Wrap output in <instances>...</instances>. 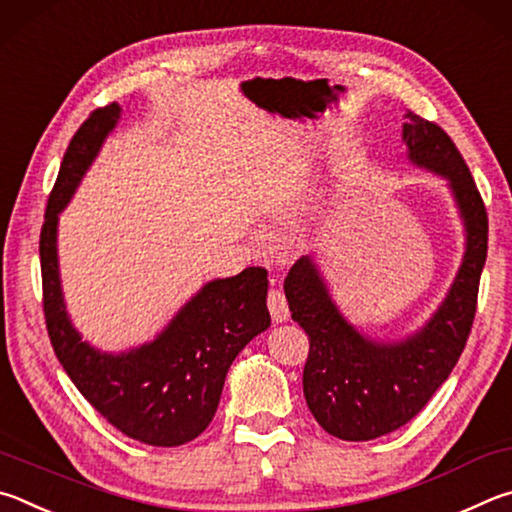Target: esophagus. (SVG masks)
Wrapping results in <instances>:
<instances>
[{
	"instance_id": "1",
	"label": "esophagus",
	"mask_w": 512,
	"mask_h": 512,
	"mask_svg": "<svg viewBox=\"0 0 512 512\" xmlns=\"http://www.w3.org/2000/svg\"><path fill=\"white\" fill-rule=\"evenodd\" d=\"M267 308H270V315L276 324H283V321L290 319L288 299H285L281 290H270V294H267Z\"/></svg>"
}]
</instances>
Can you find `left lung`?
Returning <instances> with one entry per match:
<instances>
[{
    "instance_id": "1",
    "label": "left lung",
    "mask_w": 512,
    "mask_h": 512,
    "mask_svg": "<svg viewBox=\"0 0 512 512\" xmlns=\"http://www.w3.org/2000/svg\"><path fill=\"white\" fill-rule=\"evenodd\" d=\"M402 139L416 166L443 175L468 233L461 270L441 308L402 342H373L342 317L310 256L285 279L292 319L306 330L303 396L317 423L342 441H373L396 432L447 380L470 337L488 254V213L470 168L441 125L405 114Z\"/></svg>"
}]
</instances>
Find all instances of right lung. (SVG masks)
Returning <instances> with one entry per match:
<instances>
[{"mask_svg":"<svg viewBox=\"0 0 512 512\" xmlns=\"http://www.w3.org/2000/svg\"><path fill=\"white\" fill-rule=\"evenodd\" d=\"M119 112L116 103L94 110L62 157L40 231L44 321L62 369L107 423L139 443L177 447L209 427L231 362L270 328L267 270L247 267L231 279L206 283L155 342L128 353H101L80 339L60 290L58 213L119 121Z\"/></svg>","mask_w":512,"mask_h":512,"instance_id":"1","label":"right lung"}]
</instances>
